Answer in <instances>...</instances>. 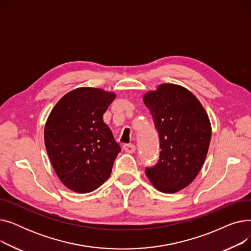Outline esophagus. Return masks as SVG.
<instances>
[{"label":"esophagus","instance_id":"1","mask_svg":"<svg viewBox=\"0 0 251 251\" xmlns=\"http://www.w3.org/2000/svg\"><path fill=\"white\" fill-rule=\"evenodd\" d=\"M123 150L128 153H133L136 151V148L134 144H124Z\"/></svg>","mask_w":251,"mask_h":251}]
</instances>
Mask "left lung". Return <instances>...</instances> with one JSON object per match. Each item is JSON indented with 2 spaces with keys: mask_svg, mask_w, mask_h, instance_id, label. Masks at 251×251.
<instances>
[{
  "mask_svg": "<svg viewBox=\"0 0 251 251\" xmlns=\"http://www.w3.org/2000/svg\"><path fill=\"white\" fill-rule=\"evenodd\" d=\"M160 138V157L146 174L162 192L188 186L204 163L212 128L208 116L189 90L165 83L144 96Z\"/></svg>",
  "mask_w": 251,
  "mask_h": 251,
  "instance_id": "1",
  "label": "left lung"
}]
</instances>
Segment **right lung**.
Segmentation results:
<instances>
[{
  "label": "right lung",
  "mask_w": 251,
  "mask_h": 251,
  "mask_svg": "<svg viewBox=\"0 0 251 251\" xmlns=\"http://www.w3.org/2000/svg\"><path fill=\"white\" fill-rule=\"evenodd\" d=\"M115 95L80 87L65 95L50 112L45 127L46 149L66 187L87 193L107 180L121 148L102 116Z\"/></svg>",
  "instance_id": "1"
}]
</instances>
